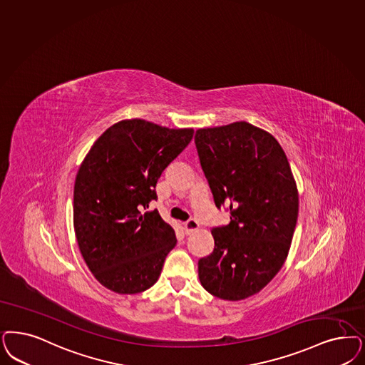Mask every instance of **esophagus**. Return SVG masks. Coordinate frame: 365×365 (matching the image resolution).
<instances>
[{"label": "esophagus", "instance_id": "1", "mask_svg": "<svg viewBox=\"0 0 365 365\" xmlns=\"http://www.w3.org/2000/svg\"><path fill=\"white\" fill-rule=\"evenodd\" d=\"M198 229H200V224L195 220H190V221L183 224V230H185L186 235H191L192 232H195Z\"/></svg>", "mask_w": 365, "mask_h": 365}]
</instances>
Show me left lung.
<instances>
[{"label": "left lung", "mask_w": 365, "mask_h": 365, "mask_svg": "<svg viewBox=\"0 0 365 365\" xmlns=\"http://www.w3.org/2000/svg\"><path fill=\"white\" fill-rule=\"evenodd\" d=\"M195 145L217 207L214 251L198 262L203 289L224 301L257 294L284 264L298 220V189L287 156L269 132L237 121L201 128Z\"/></svg>", "instance_id": "1"}]
</instances>
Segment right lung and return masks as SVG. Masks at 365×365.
Returning <instances> with one entry per match:
<instances>
[{"label":"right lung","instance_id":"obj_1","mask_svg":"<svg viewBox=\"0 0 365 365\" xmlns=\"http://www.w3.org/2000/svg\"><path fill=\"white\" fill-rule=\"evenodd\" d=\"M192 135V128L123 120L85 156L74 185V230L85 263L103 287L138 294L158 282L175 232L158 210H144L158 198V179Z\"/></svg>","mask_w":365,"mask_h":365}]
</instances>
